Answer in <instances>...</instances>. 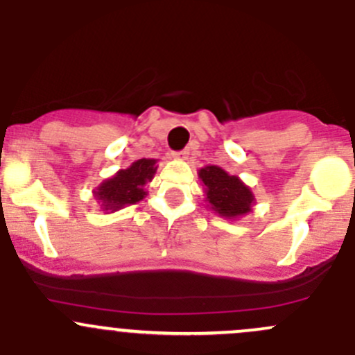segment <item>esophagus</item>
Wrapping results in <instances>:
<instances>
[{
  "mask_svg": "<svg viewBox=\"0 0 355 355\" xmlns=\"http://www.w3.org/2000/svg\"><path fill=\"white\" fill-rule=\"evenodd\" d=\"M173 157L178 161H185L189 157V149H184V151H178V153H173Z\"/></svg>",
  "mask_w": 355,
  "mask_h": 355,
  "instance_id": "esophagus-1",
  "label": "esophagus"
}]
</instances>
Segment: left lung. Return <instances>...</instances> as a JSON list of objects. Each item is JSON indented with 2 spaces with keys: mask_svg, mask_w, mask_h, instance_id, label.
<instances>
[{
  "mask_svg": "<svg viewBox=\"0 0 355 355\" xmlns=\"http://www.w3.org/2000/svg\"><path fill=\"white\" fill-rule=\"evenodd\" d=\"M204 185V196L209 209L225 220H239L252 211L254 198L249 185L237 175H230L216 164L200 168L198 171Z\"/></svg>",
  "mask_w": 355,
  "mask_h": 355,
  "instance_id": "obj_1",
  "label": "left lung"
}]
</instances>
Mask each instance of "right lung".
I'll list each match as a JSON object with an SVG mask.
<instances>
[{
    "label": "right lung",
    "instance_id": "obj_1",
    "mask_svg": "<svg viewBox=\"0 0 355 355\" xmlns=\"http://www.w3.org/2000/svg\"><path fill=\"white\" fill-rule=\"evenodd\" d=\"M156 163L157 159L153 157H142L134 161L125 170H118L113 177L103 180L92 191V196L99 202L101 209L110 214L144 199L148 196L144 187L155 178L157 170Z\"/></svg>",
    "mask_w": 355,
    "mask_h": 355
}]
</instances>
